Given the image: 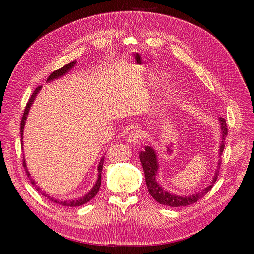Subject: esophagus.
Here are the masks:
<instances>
[{"mask_svg": "<svg viewBox=\"0 0 254 254\" xmlns=\"http://www.w3.org/2000/svg\"><path fill=\"white\" fill-rule=\"evenodd\" d=\"M142 138V130L139 128H136L132 130L127 137V142H129L131 145H136Z\"/></svg>", "mask_w": 254, "mask_h": 254, "instance_id": "1", "label": "esophagus"}]
</instances>
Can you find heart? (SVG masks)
Returning a JSON list of instances; mask_svg holds the SVG:
<instances>
[{"label":"heart","instance_id":"obj_1","mask_svg":"<svg viewBox=\"0 0 254 254\" xmlns=\"http://www.w3.org/2000/svg\"><path fill=\"white\" fill-rule=\"evenodd\" d=\"M175 92L173 90H170L168 91V93H166V95H164V97L159 100V102L157 103V106L159 107V108H168V107L172 104L173 100L175 99Z\"/></svg>","mask_w":254,"mask_h":254}]
</instances>
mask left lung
Masks as SVG:
<instances>
[{"label": "left lung", "instance_id": "8db88e82", "mask_svg": "<svg viewBox=\"0 0 254 254\" xmlns=\"http://www.w3.org/2000/svg\"><path fill=\"white\" fill-rule=\"evenodd\" d=\"M219 120V125H220V145H219V149H218V163L217 167L215 169L214 176H213L210 184L204 190L201 191H198L194 194L190 195H177L175 193H171L168 190H166L163 186H161L157 181H156V176L158 175V169H159V164L157 161V154L155 150L151 147V146L147 145L145 146V150L141 151L140 153V161L144 170V174H145V180H146V185H147L148 191L150 195L155 199V201L159 204L165 205V206H170V207H184V206H189L191 205L195 202H197L198 199H201L206 193H208L213 184L216 182L218 173H219V168H220V158L224 149V140L228 136V127H226L225 119L222 117L218 118Z\"/></svg>", "mask_w": 254, "mask_h": 254}]
</instances>
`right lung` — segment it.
<instances>
[{
	"label": "right lung",
	"mask_w": 254,
	"mask_h": 254,
	"mask_svg": "<svg viewBox=\"0 0 254 254\" xmlns=\"http://www.w3.org/2000/svg\"><path fill=\"white\" fill-rule=\"evenodd\" d=\"M76 63H77L76 61H73V62H71V63H69V64H66L65 65H64L63 68H61V69H59V70H57V71H55V72H52V73L50 74V76L48 77V79H47V82H50V81H52V80H56V79H58V78H61V77L64 76L66 73L70 72V70H72V69L74 68ZM41 88H42V86H38V87L35 89V91L33 92V95L31 96V98H30L28 104H26L25 109H24V113H23V116H22V118H21V123H20L21 145H23V143H22V142H23V141H22V139H23V128H24L26 117H28V114H29V112H30L31 107H32V105H33L35 99L37 98V95L40 92V90H41ZM103 164H104V156L101 158V161H100L99 166H98V179H97L95 185L92 186V189H91L84 196L79 197V198H75V199H66V201H59V199H57V198H55V197H51L49 194H47L45 191H43V190H42L41 189H40L39 186L37 185V183L35 182V180L32 179L30 172H29L28 168H26L25 158L23 157V167H24V169H25L26 175H28V177L30 178L31 183L35 186L36 190H37L39 192H41L42 195H44V196H46L47 198H49L51 202L60 204V205L64 206V207H78V206H81V205H83V204L89 202L91 198H93V197H95V196L97 195V193H98V191H99V190H100V186H101V174H102V170H103Z\"/></svg>",
	"instance_id": "right-lung-1"
}]
</instances>
